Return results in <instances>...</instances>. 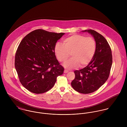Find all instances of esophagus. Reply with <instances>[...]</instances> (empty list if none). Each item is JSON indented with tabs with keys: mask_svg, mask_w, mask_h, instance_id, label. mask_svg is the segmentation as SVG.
Instances as JSON below:
<instances>
[{
	"mask_svg": "<svg viewBox=\"0 0 127 127\" xmlns=\"http://www.w3.org/2000/svg\"><path fill=\"white\" fill-rule=\"evenodd\" d=\"M68 70H64V73H68Z\"/></svg>",
	"mask_w": 127,
	"mask_h": 127,
	"instance_id": "esophagus-1",
	"label": "esophagus"
}]
</instances>
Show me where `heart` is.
I'll list each match as a JSON object with an SVG mask.
<instances>
[{"label":"heart","mask_w":127,"mask_h":127,"mask_svg":"<svg viewBox=\"0 0 127 127\" xmlns=\"http://www.w3.org/2000/svg\"><path fill=\"white\" fill-rule=\"evenodd\" d=\"M64 45L60 42L55 46V53L58 60L64 62L69 57L64 66L68 69L87 66L93 59L96 50V43L91 36L75 34L64 40Z\"/></svg>","instance_id":"obj_1"}]
</instances>
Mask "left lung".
<instances>
[{"mask_svg":"<svg viewBox=\"0 0 127 127\" xmlns=\"http://www.w3.org/2000/svg\"><path fill=\"white\" fill-rule=\"evenodd\" d=\"M94 37L96 43L95 55L85 68L74 71L75 78L71 82L74 90L89 94L98 90L108 80L112 63L110 47L106 38L93 30H86Z\"/></svg>","mask_w":127,"mask_h":127,"instance_id":"8db88e82","label":"left lung"}]
</instances>
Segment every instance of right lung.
I'll list each match as a JSON object with an SVG mask.
<instances>
[{
    "label": "right lung",
    "instance_id": "1",
    "mask_svg": "<svg viewBox=\"0 0 127 127\" xmlns=\"http://www.w3.org/2000/svg\"><path fill=\"white\" fill-rule=\"evenodd\" d=\"M64 33L35 30L25 36L18 45L15 66L22 85L36 94L51 89L64 68L55 54V46Z\"/></svg>",
    "mask_w": 127,
    "mask_h": 127
}]
</instances>
